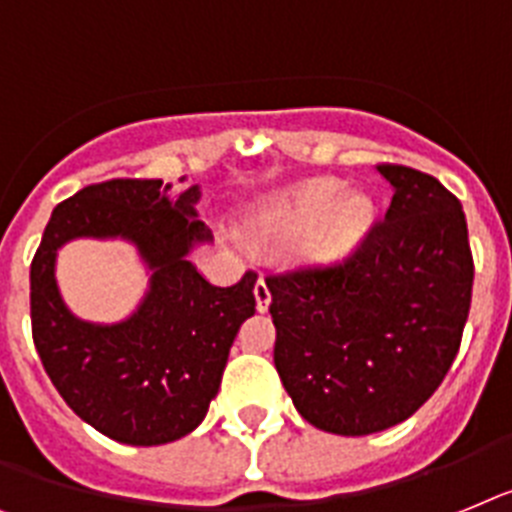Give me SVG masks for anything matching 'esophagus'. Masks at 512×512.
<instances>
[{
    "label": "esophagus",
    "instance_id": "esophagus-1",
    "mask_svg": "<svg viewBox=\"0 0 512 512\" xmlns=\"http://www.w3.org/2000/svg\"><path fill=\"white\" fill-rule=\"evenodd\" d=\"M255 302H257V312H268L270 307V289L265 278H257L255 283Z\"/></svg>",
    "mask_w": 512,
    "mask_h": 512
}]
</instances>
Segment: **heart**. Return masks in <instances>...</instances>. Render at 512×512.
Here are the masks:
<instances>
[{"instance_id": "obj_1", "label": "heart", "mask_w": 512, "mask_h": 512, "mask_svg": "<svg viewBox=\"0 0 512 512\" xmlns=\"http://www.w3.org/2000/svg\"><path fill=\"white\" fill-rule=\"evenodd\" d=\"M375 218V203L367 195H346L341 182L320 179L265 200L249 218L247 231L255 242H291L317 228L309 255L315 260H338L364 242Z\"/></svg>"}]
</instances>
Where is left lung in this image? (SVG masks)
<instances>
[{"label": "left lung", "mask_w": 512, "mask_h": 512, "mask_svg": "<svg viewBox=\"0 0 512 512\" xmlns=\"http://www.w3.org/2000/svg\"><path fill=\"white\" fill-rule=\"evenodd\" d=\"M377 174L393 200L349 260L265 281L283 388L312 427L343 437L427 403L458 354L474 286L458 197L406 166Z\"/></svg>", "instance_id": "1"}]
</instances>
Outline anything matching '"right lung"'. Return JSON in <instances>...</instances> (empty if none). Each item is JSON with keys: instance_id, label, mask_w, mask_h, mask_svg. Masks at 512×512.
Here are the masks:
<instances>
[{"instance_id": "1", "label": "right lung", "mask_w": 512, "mask_h": 512, "mask_svg": "<svg viewBox=\"0 0 512 512\" xmlns=\"http://www.w3.org/2000/svg\"><path fill=\"white\" fill-rule=\"evenodd\" d=\"M200 184L171 192L161 179L90 184L54 208L30 265L33 343L46 375L83 422L124 445L190 435L221 388L239 325L255 315V273L216 286L190 263L213 236L197 221ZM72 238H122L149 270L130 318H77L56 283L58 249Z\"/></svg>"}]
</instances>
